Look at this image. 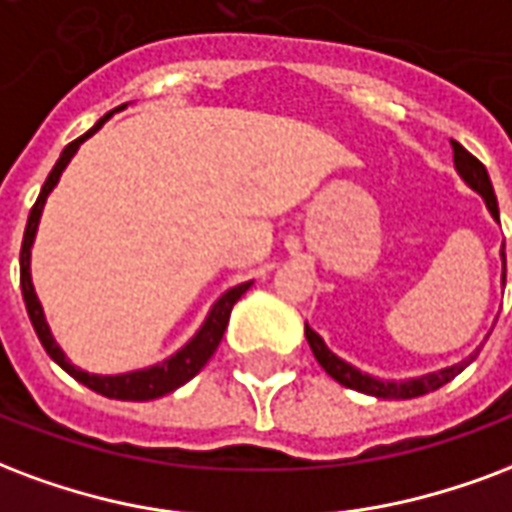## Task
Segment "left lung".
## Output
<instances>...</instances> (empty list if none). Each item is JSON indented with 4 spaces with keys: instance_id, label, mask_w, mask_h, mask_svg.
<instances>
[{
    "instance_id": "8db88e82",
    "label": "left lung",
    "mask_w": 512,
    "mask_h": 512,
    "mask_svg": "<svg viewBox=\"0 0 512 512\" xmlns=\"http://www.w3.org/2000/svg\"><path fill=\"white\" fill-rule=\"evenodd\" d=\"M450 146H453V165H456L458 176L464 179V184H467L469 189H475L480 198L486 200V208L491 211V217L499 222L497 195H494V187H491V179H488L486 165H483L478 157H472L461 143H456V140H450ZM502 285H505V249H502ZM304 331L306 342L312 347L314 358L323 366L325 374H331L333 380L339 382V385H344V388L369 393V396H377V399H415V396H426V393L437 391L445 382L453 380L456 374L464 372L469 363L475 361V355H478V352H472L467 361L456 363V366H448V369H439V372L423 374V377H412V380H380V377H372V374L355 369L352 363L342 361L336 352L328 350V344L323 342V336L317 331H312L309 325H306Z\"/></svg>"
}]
</instances>
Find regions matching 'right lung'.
I'll use <instances>...</instances> for the list:
<instances>
[{"mask_svg":"<svg viewBox=\"0 0 512 512\" xmlns=\"http://www.w3.org/2000/svg\"><path fill=\"white\" fill-rule=\"evenodd\" d=\"M124 108V105H121ZM116 108V111H121ZM111 113H105L97 124H94L92 130L81 135V138H75L73 143H67L64 151L59 154V160H56L54 170L48 173V179H45L43 189H40V195H37V203L29 211V222H26L24 230V244H21V293H24V304L26 312H29V320L34 325V333H37V339L45 347V352L54 358L59 366H62L64 372L75 377V380L86 385V388H92L94 393H100V396H108V399H121V401H151V399H160L165 393H173L176 388H181L184 382H189L195 374L203 369L208 363V358L217 352L219 342H222V333L227 328V320H230V312H233V304H236L238 298L252 287V282H241V285L230 287L227 293H222L214 301V306L208 309L206 320L198 328V333L189 339L181 350H176L170 358L165 361L154 363L149 369H138V372H127V374H89L78 369L75 363H70V358L64 355V350L56 344L54 333L45 323V312L43 304H40V298L34 293L32 285V244L34 236H37V225H40V217H43V208L48 195L54 192V187L59 184V176L64 173V168L70 165V160L75 157V151L81 149V143L86 138H92L94 132L100 130L105 121L111 119Z\"/></svg>","mask_w":512,"mask_h":512,"instance_id":"1","label":"right lung"}]
</instances>
